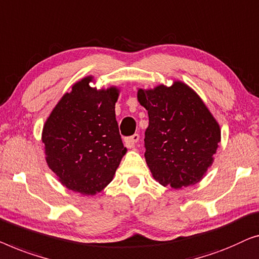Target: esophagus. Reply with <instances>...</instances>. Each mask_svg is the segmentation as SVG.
Returning a JSON list of instances; mask_svg holds the SVG:
<instances>
[{
  "instance_id": "esophagus-1",
  "label": "esophagus",
  "mask_w": 259,
  "mask_h": 259,
  "mask_svg": "<svg viewBox=\"0 0 259 259\" xmlns=\"http://www.w3.org/2000/svg\"><path fill=\"white\" fill-rule=\"evenodd\" d=\"M138 141H140V135L135 134V135H133V136L125 138L124 144H125L126 148H130L131 149V148L136 147V143H137Z\"/></svg>"
}]
</instances>
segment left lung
Returning <instances> with one entry per match:
<instances>
[{
  "label": "left lung",
  "instance_id": "obj_1",
  "mask_svg": "<svg viewBox=\"0 0 259 259\" xmlns=\"http://www.w3.org/2000/svg\"><path fill=\"white\" fill-rule=\"evenodd\" d=\"M148 110L145 161L163 187H189L201 182L213 162L221 128L198 94L182 81L137 92Z\"/></svg>",
  "mask_w": 259,
  "mask_h": 259
}]
</instances>
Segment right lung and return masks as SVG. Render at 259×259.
Masks as SVG:
<instances>
[{"instance_id":"1","label":"right lung","mask_w":259,"mask_h":259,"mask_svg":"<svg viewBox=\"0 0 259 259\" xmlns=\"http://www.w3.org/2000/svg\"><path fill=\"white\" fill-rule=\"evenodd\" d=\"M87 76L65 93L43 125L46 161L57 180L83 196L101 192L114 178L126 148L116 121L119 88H93Z\"/></svg>"}]
</instances>
